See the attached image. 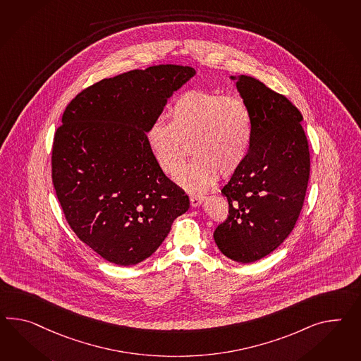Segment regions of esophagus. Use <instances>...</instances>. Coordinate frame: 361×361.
Wrapping results in <instances>:
<instances>
[{
	"mask_svg": "<svg viewBox=\"0 0 361 361\" xmlns=\"http://www.w3.org/2000/svg\"><path fill=\"white\" fill-rule=\"evenodd\" d=\"M205 196L204 195H190V203L192 207H199L200 204L203 203Z\"/></svg>",
	"mask_w": 361,
	"mask_h": 361,
	"instance_id": "esophagus-1",
	"label": "esophagus"
}]
</instances>
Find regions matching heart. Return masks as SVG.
I'll list each match as a JSON object with an SVG mask.
<instances>
[{
	"label": "heart",
	"instance_id": "obj_1",
	"mask_svg": "<svg viewBox=\"0 0 361 361\" xmlns=\"http://www.w3.org/2000/svg\"><path fill=\"white\" fill-rule=\"evenodd\" d=\"M169 121L158 119L147 130V144L158 167L174 176L190 144L194 159L178 180L191 191H203L231 176L249 154L254 121L247 104L211 90L182 94L167 112Z\"/></svg>",
	"mask_w": 361,
	"mask_h": 361
}]
</instances>
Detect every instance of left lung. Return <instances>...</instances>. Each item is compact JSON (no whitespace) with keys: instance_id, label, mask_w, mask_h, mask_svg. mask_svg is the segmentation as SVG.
Returning a JSON list of instances; mask_svg holds the SVG:
<instances>
[{"instance_id":"obj_1","label":"left lung","mask_w":361,"mask_h":361,"mask_svg":"<svg viewBox=\"0 0 361 361\" xmlns=\"http://www.w3.org/2000/svg\"><path fill=\"white\" fill-rule=\"evenodd\" d=\"M237 89L254 121L249 154L221 194L229 214L213 233L222 254L240 263L264 258L296 225L310 176L302 115L283 94L240 74Z\"/></svg>"}]
</instances>
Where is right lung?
I'll use <instances>...</instances> for the list:
<instances>
[{"mask_svg":"<svg viewBox=\"0 0 361 361\" xmlns=\"http://www.w3.org/2000/svg\"><path fill=\"white\" fill-rule=\"evenodd\" d=\"M195 74L182 65L104 78L66 106L52 145V182L75 235L103 259L133 266L166 238L188 196L158 167L147 130Z\"/></svg>","mask_w":361,"mask_h":361,"instance_id":"right-lung-1","label":"right lung"}]
</instances>
